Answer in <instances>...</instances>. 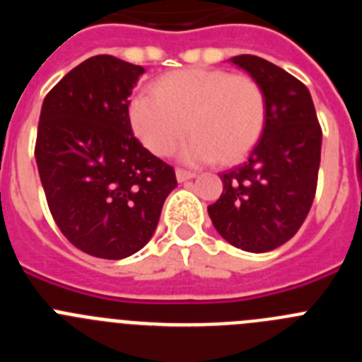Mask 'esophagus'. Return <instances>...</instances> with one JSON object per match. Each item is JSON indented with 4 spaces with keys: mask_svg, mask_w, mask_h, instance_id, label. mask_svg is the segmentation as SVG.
Wrapping results in <instances>:
<instances>
[{
    "mask_svg": "<svg viewBox=\"0 0 362 362\" xmlns=\"http://www.w3.org/2000/svg\"><path fill=\"white\" fill-rule=\"evenodd\" d=\"M175 177H177L179 183H185V181H188V179L196 177V174H194V172L183 170V168H177V170H175Z\"/></svg>",
    "mask_w": 362,
    "mask_h": 362,
    "instance_id": "1",
    "label": "esophagus"
}]
</instances>
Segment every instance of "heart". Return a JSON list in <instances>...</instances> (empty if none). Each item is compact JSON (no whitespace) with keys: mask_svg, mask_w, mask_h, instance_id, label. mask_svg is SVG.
<instances>
[{"mask_svg":"<svg viewBox=\"0 0 362 362\" xmlns=\"http://www.w3.org/2000/svg\"><path fill=\"white\" fill-rule=\"evenodd\" d=\"M132 129L156 156H168L188 129L181 161L235 163L257 143L267 119L263 86L245 74L185 69L165 74L129 107Z\"/></svg>","mask_w":362,"mask_h":362,"instance_id":"1","label":"heart"}]
</instances>
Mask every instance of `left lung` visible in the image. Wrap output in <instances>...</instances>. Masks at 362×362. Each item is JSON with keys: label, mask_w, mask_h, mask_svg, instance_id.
<instances>
[{"label": "left lung", "mask_w": 362, "mask_h": 362, "mask_svg": "<svg viewBox=\"0 0 362 362\" xmlns=\"http://www.w3.org/2000/svg\"><path fill=\"white\" fill-rule=\"evenodd\" d=\"M230 62L263 86L267 119L246 161L221 174L223 194L209 216L230 245L261 254L292 239L308 216L322 132L308 88L292 74L250 54Z\"/></svg>", "instance_id": "obj_1"}]
</instances>
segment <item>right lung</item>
Masks as SVG:
<instances>
[{
  "label": "right lung",
  "instance_id": "right-lung-1",
  "mask_svg": "<svg viewBox=\"0 0 362 362\" xmlns=\"http://www.w3.org/2000/svg\"><path fill=\"white\" fill-rule=\"evenodd\" d=\"M145 69L94 56L41 107L36 163L56 225L76 248L124 259L150 241L175 172L132 134L129 98Z\"/></svg>",
  "mask_w": 362,
  "mask_h": 362
}]
</instances>
